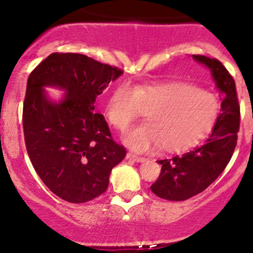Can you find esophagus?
Returning <instances> with one entry per match:
<instances>
[{
    "instance_id": "34e87169",
    "label": "esophagus",
    "mask_w": 253,
    "mask_h": 253,
    "mask_svg": "<svg viewBox=\"0 0 253 253\" xmlns=\"http://www.w3.org/2000/svg\"><path fill=\"white\" fill-rule=\"evenodd\" d=\"M127 158H128V160L134 161V162H138V163H141V162H144V161H145V158H144V157L135 156V155H133V154H127Z\"/></svg>"
}]
</instances>
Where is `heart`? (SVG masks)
<instances>
[{
    "mask_svg": "<svg viewBox=\"0 0 253 253\" xmlns=\"http://www.w3.org/2000/svg\"><path fill=\"white\" fill-rule=\"evenodd\" d=\"M144 113L146 124L131 129L124 143L135 152L161 145L167 152H181L211 132L220 102L215 93L190 83L169 82L134 88L122 84L105 104V116L119 131H126Z\"/></svg>",
    "mask_w": 253,
    "mask_h": 253,
    "instance_id": "obj_1",
    "label": "heart"
}]
</instances>
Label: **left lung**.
I'll return each mask as SVG.
<instances>
[{"label": "left lung", "mask_w": 253, "mask_h": 253, "mask_svg": "<svg viewBox=\"0 0 253 253\" xmlns=\"http://www.w3.org/2000/svg\"><path fill=\"white\" fill-rule=\"evenodd\" d=\"M192 59L211 72L221 93V114L202 145L180 156L158 161L162 169L151 191L160 198L173 202L186 201L203 192L217 179L232 158L239 131L240 107L234 79L218 60L202 55H192Z\"/></svg>", "instance_id": "8db88e82"}]
</instances>
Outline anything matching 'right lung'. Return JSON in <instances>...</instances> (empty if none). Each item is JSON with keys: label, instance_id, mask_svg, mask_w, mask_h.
I'll return each mask as SVG.
<instances>
[{"label": "right lung", "instance_id": "right-lung-1", "mask_svg": "<svg viewBox=\"0 0 253 253\" xmlns=\"http://www.w3.org/2000/svg\"><path fill=\"white\" fill-rule=\"evenodd\" d=\"M122 73L86 55L54 52L30 74L23 112L27 154L42 181L63 201L101 196L126 156L104 116L93 112L97 96ZM46 87L65 93L52 100Z\"/></svg>", "mask_w": 253, "mask_h": 253}]
</instances>
